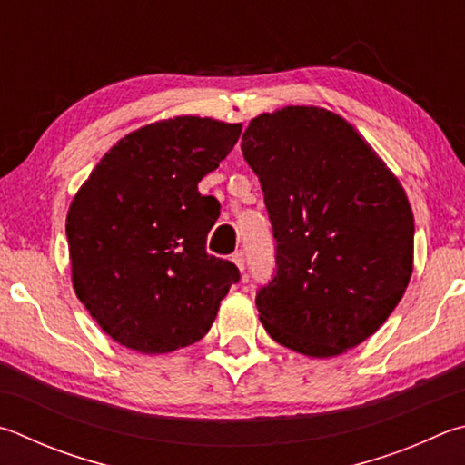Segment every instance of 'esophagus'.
Listing matches in <instances>:
<instances>
[{
	"mask_svg": "<svg viewBox=\"0 0 465 465\" xmlns=\"http://www.w3.org/2000/svg\"><path fill=\"white\" fill-rule=\"evenodd\" d=\"M232 262L242 270V272L246 270V256H243V252H235V254L232 256Z\"/></svg>",
	"mask_w": 465,
	"mask_h": 465,
	"instance_id": "obj_1",
	"label": "esophagus"
}]
</instances>
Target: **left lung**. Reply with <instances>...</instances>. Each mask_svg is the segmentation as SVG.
<instances>
[{
	"mask_svg": "<svg viewBox=\"0 0 465 465\" xmlns=\"http://www.w3.org/2000/svg\"><path fill=\"white\" fill-rule=\"evenodd\" d=\"M242 152L276 240L274 278L256 292L262 325L302 356L356 348L411 281L415 219L407 193L358 130L323 107L254 117Z\"/></svg>",
	"mask_w": 465,
	"mask_h": 465,
	"instance_id": "obj_1",
	"label": "left lung"
}]
</instances>
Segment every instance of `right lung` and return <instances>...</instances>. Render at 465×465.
<instances>
[{
    "mask_svg": "<svg viewBox=\"0 0 465 465\" xmlns=\"http://www.w3.org/2000/svg\"><path fill=\"white\" fill-rule=\"evenodd\" d=\"M240 124L183 115L128 134L99 160L66 215L73 286L125 348L168 353L199 341L240 281L207 254L219 203L197 184L230 154Z\"/></svg>",
    "mask_w": 465,
    "mask_h": 465,
    "instance_id": "1",
    "label": "right lung"
}]
</instances>
